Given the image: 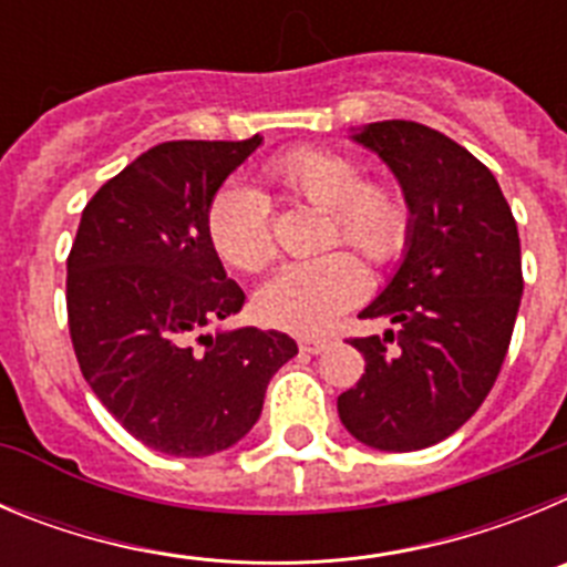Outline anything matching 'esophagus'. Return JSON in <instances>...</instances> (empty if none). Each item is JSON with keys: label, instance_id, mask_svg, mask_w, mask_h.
<instances>
[{"label": "esophagus", "instance_id": "1", "mask_svg": "<svg viewBox=\"0 0 567 567\" xmlns=\"http://www.w3.org/2000/svg\"><path fill=\"white\" fill-rule=\"evenodd\" d=\"M329 343H332V340H329V338H318V334H303V338L298 340L300 352H307V354L327 352Z\"/></svg>", "mask_w": 567, "mask_h": 567}]
</instances>
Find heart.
<instances>
[{
  "mask_svg": "<svg viewBox=\"0 0 567 567\" xmlns=\"http://www.w3.org/2000/svg\"><path fill=\"white\" fill-rule=\"evenodd\" d=\"M275 182L315 207L327 209L323 244L346 240L372 264H389L405 249L412 213L398 189L365 184L352 155L323 147H298L275 158ZM207 235L215 252L235 269H258L275 249L267 198L249 184L229 182L213 195ZM369 278L352 252L329 249L315 258L287 260L255 295L258 315L269 327L295 334L323 332L365 295Z\"/></svg>",
  "mask_w": 567,
  "mask_h": 567,
  "instance_id": "heart-1",
  "label": "heart"
}]
</instances>
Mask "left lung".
I'll use <instances>...</instances> for the list:
<instances>
[{
	"label": "left lung",
	"instance_id": "left-lung-1",
	"mask_svg": "<svg viewBox=\"0 0 567 567\" xmlns=\"http://www.w3.org/2000/svg\"><path fill=\"white\" fill-rule=\"evenodd\" d=\"M349 138L392 169L412 233L360 312L394 329L352 340L365 372L338 414L369 449L417 452L452 437L497 380L523 298L517 221L491 169L437 130L372 122Z\"/></svg>",
	"mask_w": 567,
	"mask_h": 567
}]
</instances>
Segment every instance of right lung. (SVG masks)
<instances>
[{
    "label": "right lung",
    "mask_w": 567,
    "mask_h": 567,
    "mask_svg": "<svg viewBox=\"0 0 567 567\" xmlns=\"http://www.w3.org/2000/svg\"><path fill=\"white\" fill-rule=\"evenodd\" d=\"M260 142L147 150L90 198L70 249L68 318L84 380L135 440L173 457L247 437L272 374L298 354L275 329L224 327L247 295L207 235L213 195Z\"/></svg>",
    "instance_id": "1"
}]
</instances>
